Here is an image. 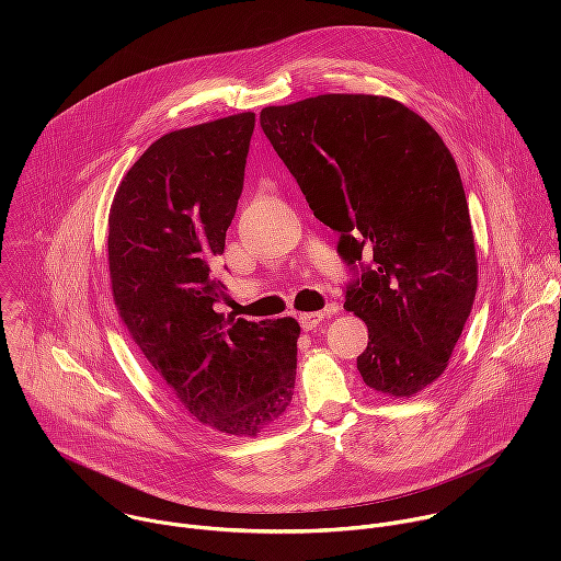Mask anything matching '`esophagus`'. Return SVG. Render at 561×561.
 <instances>
[{
	"label": "esophagus",
	"instance_id": "obj_1",
	"mask_svg": "<svg viewBox=\"0 0 561 561\" xmlns=\"http://www.w3.org/2000/svg\"><path fill=\"white\" fill-rule=\"evenodd\" d=\"M337 310V306H329L327 310H319V312H301L299 314V324L304 331H314L319 324L324 322L327 317H331Z\"/></svg>",
	"mask_w": 561,
	"mask_h": 561
}]
</instances>
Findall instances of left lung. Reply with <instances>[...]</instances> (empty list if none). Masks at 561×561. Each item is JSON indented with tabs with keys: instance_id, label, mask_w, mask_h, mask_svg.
I'll use <instances>...</instances> for the list:
<instances>
[{
	"instance_id": "1",
	"label": "left lung",
	"mask_w": 561,
	"mask_h": 561,
	"mask_svg": "<svg viewBox=\"0 0 561 561\" xmlns=\"http://www.w3.org/2000/svg\"><path fill=\"white\" fill-rule=\"evenodd\" d=\"M260 124L312 215L340 232L342 260L362 266L344 308L368 327L357 357L364 383L413 397L446 370L477 293L474 237L450 150L424 117L379 95L266 106Z\"/></svg>"
}]
</instances>
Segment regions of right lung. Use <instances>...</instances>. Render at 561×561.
I'll use <instances>...</instances> for the list:
<instances>
[{
  "label": "right lung",
  "instance_id": "1",
  "mask_svg": "<svg viewBox=\"0 0 561 561\" xmlns=\"http://www.w3.org/2000/svg\"><path fill=\"white\" fill-rule=\"evenodd\" d=\"M253 113L173 130L124 175L108 215L113 299L130 337L197 422L255 437L286 413L297 368L293 317L249 322L215 304V257L244 188Z\"/></svg>",
  "mask_w": 561,
  "mask_h": 561
}]
</instances>
